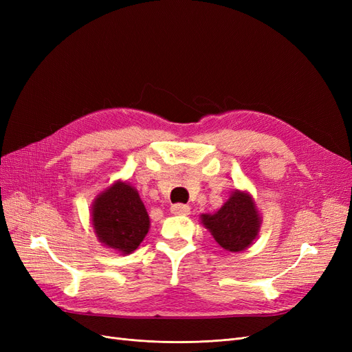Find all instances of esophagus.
I'll return each mask as SVG.
<instances>
[{
  "label": "esophagus",
  "instance_id": "obj_1",
  "mask_svg": "<svg viewBox=\"0 0 352 352\" xmlns=\"http://www.w3.org/2000/svg\"><path fill=\"white\" fill-rule=\"evenodd\" d=\"M170 211H172L173 214L186 216L190 212V208H189V206H185V204H175V206H172V208H170Z\"/></svg>",
  "mask_w": 352,
  "mask_h": 352
}]
</instances>
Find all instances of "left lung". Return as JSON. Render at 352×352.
Here are the masks:
<instances>
[{
	"instance_id": "8db88e82",
	"label": "left lung",
	"mask_w": 352,
	"mask_h": 352,
	"mask_svg": "<svg viewBox=\"0 0 352 352\" xmlns=\"http://www.w3.org/2000/svg\"><path fill=\"white\" fill-rule=\"evenodd\" d=\"M204 225L223 250H247L260 229V216L248 194L235 190L214 214H202Z\"/></svg>"
}]
</instances>
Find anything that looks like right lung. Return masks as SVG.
Here are the masks:
<instances>
[{
	"instance_id": "1",
	"label": "right lung",
	"mask_w": 352,
	"mask_h": 352,
	"mask_svg": "<svg viewBox=\"0 0 352 352\" xmlns=\"http://www.w3.org/2000/svg\"><path fill=\"white\" fill-rule=\"evenodd\" d=\"M92 225L98 239L122 254L133 252L150 229V217L138 190L117 182L92 207Z\"/></svg>"
}]
</instances>
